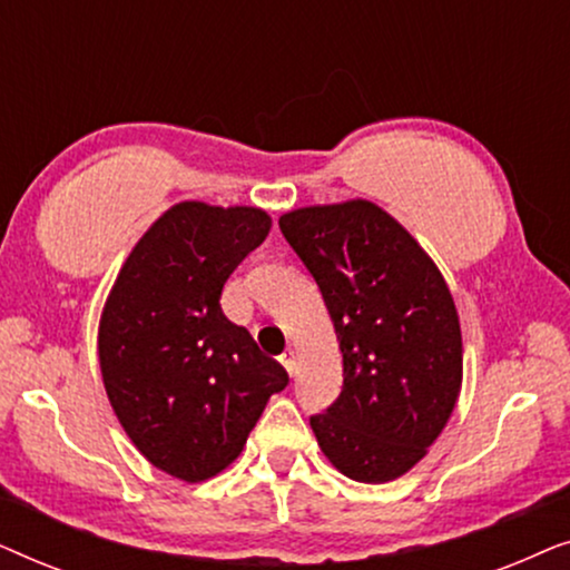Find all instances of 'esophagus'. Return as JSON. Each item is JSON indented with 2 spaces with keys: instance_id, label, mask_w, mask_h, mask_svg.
Segmentation results:
<instances>
[{
  "instance_id": "obj_1",
  "label": "esophagus",
  "mask_w": 570,
  "mask_h": 570,
  "mask_svg": "<svg viewBox=\"0 0 570 570\" xmlns=\"http://www.w3.org/2000/svg\"><path fill=\"white\" fill-rule=\"evenodd\" d=\"M279 363H283V368L295 376V371H298V363H295V353L293 350H285L283 355H279Z\"/></svg>"
}]
</instances>
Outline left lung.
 Segmentation results:
<instances>
[{
  "instance_id": "1",
  "label": "left lung",
  "mask_w": 570,
  "mask_h": 570,
  "mask_svg": "<svg viewBox=\"0 0 570 570\" xmlns=\"http://www.w3.org/2000/svg\"><path fill=\"white\" fill-rule=\"evenodd\" d=\"M279 230L342 350V392L311 415L318 446L350 480L400 478L439 439L462 386L454 298L417 240L365 199L295 209Z\"/></svg>"
}]
</instances>
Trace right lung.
Returning <instances> with one entry per match:
<instances>
[{"instance_id": "add662e5", "label": "right lung", "mask_w": 570, "mask_h": 570, "mask_svg": "<svg viewBox=\"0 0 570 570\" xmlns=\"http://www.w3.org/2000/svg\"><path fill=\"white\" fill-rule=\"evenodd\" d=\"M256 207H170L131 248L98 332L106 394L147 462L199 482L240 454L287 373L220 308L225 279L267 238Z\"/></svg>"}]
</instances>
